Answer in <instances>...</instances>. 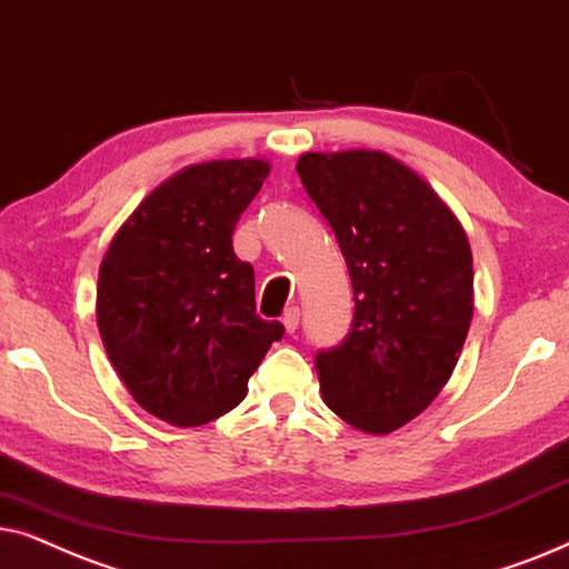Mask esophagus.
I'll return each mask as SVG.
<instances>
[{
    "instance_id": "obj_1",
    "label": "esophagus",
    "mask_w": 569,
    "mask_h": 569,
    "mask_svg": "<svg viewBox=\"0 0 569 569\" xmlns=\"http://www.w3.org/2000/svg\"><path fill=\"white\" fill-rule=\"evenodd\" d=\"M283 328H286V332H297L299 330V307H291V309H286V315H283Z\"/></svg>"
}]
</instances>
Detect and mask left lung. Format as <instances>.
I'll return each instance as SVG.
<instances>
[{
    "label": "left lung",
    "mask_w": 569,
    "mask_h": 569,
    "mask_svg": "<svg viewBox=\"0 0 569 569\" xmlns=\"http://www.w3.org/2000/svg\"><path fill=\"white\" fill-rule=\"evenodd\" d=\"M297 171L353 286L351 332L315 356L328 408L390 435L439 396L473 317V260L439 194L388 153H305Z\"/></svg>",
    "instance_id": "1"
}]
</instances>
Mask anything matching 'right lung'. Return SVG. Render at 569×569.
I'll return each mask as SVG.
<instances>
[{
	"instance_id": "obj_1",
	"label": "right lung",
	"mask_w": 569,
	"mask_h": 569,
	"mask_svg": "<svg viewBox=\"0 0 569 569\" xmlns=\"http://www.w3.org/2000/svg\"><path fill=\"white\" fill-rule=\"evenodd\" d=\"M260 158L189 166L156 187L98 272V330L130 396L173 427L229 413L283 325L254 315V270L233 226L260 192Z\"/></svg>"
}]
</instances>
